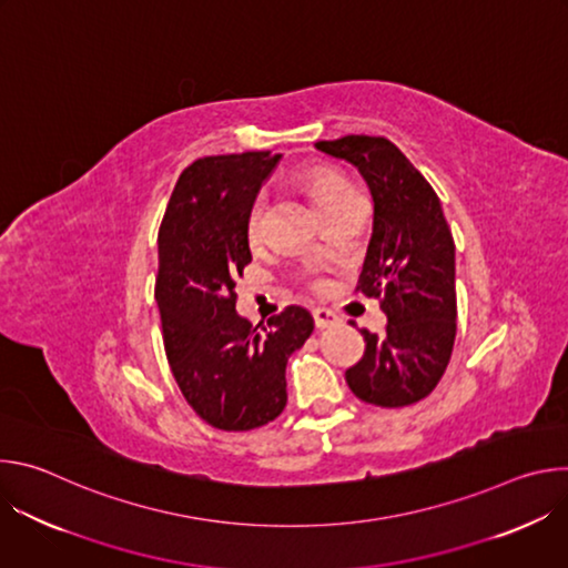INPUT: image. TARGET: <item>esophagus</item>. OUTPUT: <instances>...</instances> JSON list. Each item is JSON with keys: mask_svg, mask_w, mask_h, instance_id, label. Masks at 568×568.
I'll use <instances>...</instances> for the list:
<instances>
[{"mask_svg": "<svg viewBox=\"0 0 568 568\" xmlns=\"http://www.w3.org/2000/svg\"><path fill=\"white\" fill-rule=\"evenodd\" d=\"M312 316H314V326H316L318 331L331 328V326H335V323L339 321V316H337L333 310H328V307H314V310H312Z\"/></svg>", "mask_w": 568, "mask_h": 568, "instance_id": "34e87169", "label": "esophagus"}]
</instances>
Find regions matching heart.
<instances>
[{
	"instance_id": "1",
	"label": "heart",
	"mask_w": 568,
	"mask_h": 568,
	"mask_svg": "<svg viewBox=\"0 0 568 568\" xmlns=\"http://www.w3.org/2000/svg\"><path fill=\"white\" fill-rule=\"evenodd\" d=\"M307 191H310L314 204L318 206V211H326V209L339 204L344 197H348L357 189L353 186L351 180H346L344 175H339L335 171L314 169L307 175ZM261 235H263V202H256L247 217V237L252 245H256Z\"/></svg>"
}]
</instances>
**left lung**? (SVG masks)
<instances>
[{
  "instance_id": "1",
  "label": "left lung",
  "mask_w": 568,
  "mask_h": 568,
  "mask_svg": "<svg viewBox=\"0 0 568 568\" xmlns=\"http://www.w3.org/2000/svg\"><path fill=\"white\" fill-rule=\"evenodd\" d=\"M314 145L357 166L375 202L355 294L379 298L386 328L362 331L366 348L346 382L375 407H409L436 388L456 337L454 237L440 200L386 136L348 134Z\"/></svg>"
}]
</instances>
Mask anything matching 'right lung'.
<instances>
[{
	"label": "right lung",
	"mask_w": 568,
	"mask_h": 568,
	"mask_svg": "<svg viewBox=\"0 0 568 568\" xmlns=\"http://www.w3.org/2000/svg\"><path fill=\"white\" fill-rule=\"evenodd\" d=\"M281 154L202 156L180 175L159 226L154 298L164 348L191 409L222 432H250L287 404L285 366L314 331L287 305L267 326L235 312V281L252 263L247 217Z\"/></svg>",
	"instance_id": "add662e5"
}]
</instances>
